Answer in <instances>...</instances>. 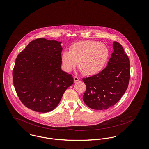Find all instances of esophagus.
<instances>
[{
	"mask_svg": "<svg viewBox=\"0 0 149 149\" xmlns=\"http://www.w3.org/2000/svg\"><path fill=\"white\" fill-rule=\"evenodd\" d=\"M74 82H77V81H78L79 80V78L78 77H77V76H74Z\"/></svg>",
	"mask_w": 149,
	"mask_h": 149,
	"instance_id": "esophagus-1",
	"label": "esophagus"
}]
</instances>
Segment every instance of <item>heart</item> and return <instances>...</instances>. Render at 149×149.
<instances>
[{
  "mask_svg": "<svg viewBox=\"0 0 149 149\" xmlns=\"http://www.w3.org/2000/svg\"><path fill=\"white\" fill-rule=\"evenodd\" d=\"M108 47L102 42L86 40L73 44L70 51L63 52L61 60L64 69L70 71L76 65L83 74L94 75L100 72L109 58Z\"/></svg>",
  "mask_w": 149,
  "mask_h": 149,
  "instance_id": "b5f03b06",
  "label": "heart"
}]
</instances>
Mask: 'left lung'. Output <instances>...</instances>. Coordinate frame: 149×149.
<instances>
[{
  "mask_svg": "<svg viewBox=\"0 0 149 149\" xmlns=\"http://www.w3.org/2000/svg\"><path fill=\"white\" fill-rule=\"evenodd\" d=\"M114 51L107 66L98 74L83 78L86 86L83 100L95 110L107 109L115 105L128 88L130 60L121 45L115 41Z\"/></svg>",
  "mask_w": 149,
  "mask_h": 149,
  "instance_id": "8db88e82",
  "label": "left lung"
}]
</instances>
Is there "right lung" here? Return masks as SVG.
Returning <instances> with one entry per match:
<instances>
[{
    "instance_id": "right-lung-1",
    "label": "right lung",
    "mask_w": 149,
    "mask_h": 149,
    "mask_svg": "<svg viewBox=\"0 0 149 149\" xmlns=\"http://www.w3.org/2000/svg\"><path fill=\"white\" fill-rule=\"evenodd\" d=\"M61 42L37 38L18 55L13 71V83L22 104L34 111L54 110L68 87L71 74L61 69Z\"/></svg>"
}]
</instances>
